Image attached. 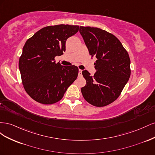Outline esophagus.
Wrapping results in <instances>:
<instances>
[{
	"label": "esophagus",
	"instance_id": "1",
	"mask_svg": "<svg viewBox=\"0 0 155 155\" xmlns=\"http://www.w3.org/2000/svg\"><path fill=\"white\" fill-rule=\"evenodd\" d=\"M81 74H82V70L79 69V75H80V76H81Z\"/></svg>",
	"mask_w": 155,
	"mask_h": 155
}]
</instances>
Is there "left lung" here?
<instances>
[{
  "instance_id": "obj_1",
  "label": "left lung",
  "mask_w": 155,
  "mask_h": 155,
  "mask_svg": "<svg viewBox=\"0 0 155 155\" xmlns=\"http://www.w3.org/2000/svg\"><path fill=\"white\" fill-rule=\"evenodd\" d=\"M79 32L89 54L97 58L94 76L82 71L86 85L82 95L89 104L104 107L117 100L130 76V60L127 51L113 34L98 28L80 26Z\"/></svg>"
}]
</instances>
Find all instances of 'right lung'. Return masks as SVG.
Wrapping results in <instances>:
<instances>
[{
  "label": "right lung",
  "mask_w": 155,
  "mask_h": 155,
  "mask_svg": "<svg viewBox=\"0 0 155 155\" xmlns=\"http://www.w3.org/2000/svg\"><path fill=\"white\" fill-rule=\"evenodd\" d=\"M79 28L68 25L46 26L26 41L18 67L23 87L33 100L45 105L55 104L76 79L78 68L62 66L55 63V58L63 54L66 41Z\"/></svg>",
  "instance_id": "right-lung-1"
}]
</instances>
